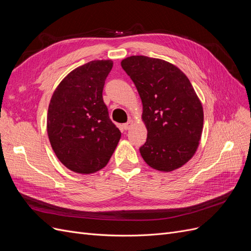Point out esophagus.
<instances>
[{
  "label": "esophagus",
  "instance_id": "34e87169",
  "mask_svg": "<svg viewBox=\"0 0 251 251\" xmlns=\"http://www.w3.org/2000/svg\"><path fill=\"white\" fill-rule=\"evenodd\" d=\"M133 124H134V121H133L132 119H130V120L127 121L126 124H125V125H124V128H125V130H128V128H130V127L132 126V125H133Z\"/></svg>",
  "mask_w": 251,
  "mask_h": 251
}]
</instances>
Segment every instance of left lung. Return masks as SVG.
<instances>
[{
    "instance_id": "left-lung-1",
    "label": "left lung",
    "mask_w": 251,
    "mask_h": 251,
    "mask_svg": "<svg viewBox=\"0 0 251 251\" xmlns=\"http://www.w3.org/2000/svg\"><path fill=\"white\" fill-rule=\"evenodd\" d=\"M121 67L135 83L142 101L148 138L139 149L143 160L160 172L184 165L199 147L203 108L191 81L163 59L133 55Z\"/></svg>"
}]
</instances>
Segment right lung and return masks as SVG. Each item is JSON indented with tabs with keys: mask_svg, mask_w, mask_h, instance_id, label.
<instances>
[{
	"mask_svg": "<svg viewBox=\"0 0 251 251\" xmlns=\"http://www.w3.org/2000/svg\"><path fill=\"white\" fill-rule=\"evenodd\" d=\"M111 59L92 60L59 82L48 108L47 132L52 150L67 169L92 174L108 164L121 133L102 100Z\"/></svg>",
	"mask_w": 251,
	"mask_h": 251,
	"instance_id": "1",
	"label": "right lung"
}]
</instances>
